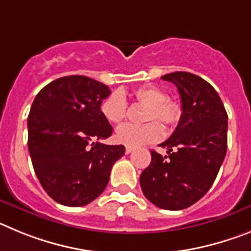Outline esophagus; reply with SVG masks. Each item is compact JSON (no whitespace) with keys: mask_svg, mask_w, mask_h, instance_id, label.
<instances>
[{"mask_svg":"<svg viewBox=\"0 0 251 251\" xmlns=\"http://www.w3.org/2000/svg\"><path fill=\"white\" fill-rule=\"evenodd\" d=\"M132 152H133L132 147H126V153H127V154H129V153H132Z\"/></svg>","mask_w":251,"mask_h":251,"instance_id":"esophagus-1","label":"esophagus"}]
</instances>
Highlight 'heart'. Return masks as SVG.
<instances>
[{
  "label": "heart",
  "mask_w": 251,
  "mask_h": 251,
  "mask_svg": "<svg viewBox=\"0 0 251 251\" xmlns=\"http://www.w3.org/2000/svg\"><path fill=\"white\" fill-rule=\"evenodd\" d=\"M136 100L142 105H147L145 119L153 121L143 126L124 124L115 132V139L127 147H141L147 143H153L162 138L163 128L158 122L168 127H174L181 119L182 108L178 103L168 99L167 93L154 85L141 86L133 93ZM101 114L109 123L118 124L128 115V103L122 92H113L104 99L100 106Z\"/></svg>",
  "instance_id": "heart-1"
}]
</instances>
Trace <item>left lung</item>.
<instances>
[{
    "instance_id": "obj_1",
    "label": "left lung",
    "mask_w": 251,
    "mask_h": 251,
    "mask_svg": "<svg viewBox=\"0 0 251 251\" xmlns=\"http://www.w3.org/2000/svg\"><path fill=\"white\" fill-rule=\"evenodd\" d=\"M162 79L177 86L182 115L174 134L159 145L168 156L151 151L152 161L139 182L153 205L183 210L200 200L219 174L227 150V113L202 77L176 72Z\"/></svg>"
}]
</instances>
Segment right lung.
I'll use <instances>...</instances> for the list:
<instances>
[{
	"label": "right lung",
	"mask_w": 251,
	"mask_h": 251,
	"mask_svg": "<svg viewBox=\"0 0 251 251\" xmlns=\"http://www.w3.org/2000/svg\"><path fill=\"white\" fill-rule=\"evenodd\" d=\"M110 94L103 83L83 75L59 77L44 86L27 118L28 152L46 194L65 206H84L105 190L110 170L126 152L93 139L112 136L101 114Z\"/></svg>",
	"instance_id": "obj_1"
}]
</instances>
